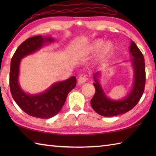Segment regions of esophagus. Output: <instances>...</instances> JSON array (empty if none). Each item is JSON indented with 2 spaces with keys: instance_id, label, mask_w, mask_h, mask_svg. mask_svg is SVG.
I'll return each mask as SVG.
<instances>
[{
  "instance_id": "34e87169",
  "label": "esophagus",
  "mask_w": 156,
  "mask_h": 156,
  "mask_svg": "<svg viewBox=\"0 0 156 156\" xmlns=\"http://www.w3.org/2000/svg\"><path fill=\"white\" fill-rule=\"evenodd\" d=\"M87 80V75L82 74L80 76H79V78L78 79V84H83L85 83Z\"/></svg>"
}]
</instances>
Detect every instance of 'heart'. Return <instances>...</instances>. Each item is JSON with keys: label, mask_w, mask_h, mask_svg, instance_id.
<instances>
[{"label": "heart", "mask_w": 156, "mask_h": 156, "mask_svg": "<svg viewBox=\"0 0 156 156\" xmlns=\"http://www.w3.org/2000/svg\"><path fill=\"white\" fill-rule=\"evenodd\" d=\"M115 44L111 41L104 43L101 39H97L92 42L89 48L90 52H95L99 50V56L101 58H105L111 55L115 51Z\"/></svg>", "instance_id": "b5f03b06"}]
</instances>
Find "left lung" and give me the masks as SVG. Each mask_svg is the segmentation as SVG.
Here are the masks:
<instances>
[{
  "label": "left lung",
  "mask_w": 156,
  "mask_h": 156,
  "mask_svg": "<svg viewBox=\"0 0 156 156\" xmlns=\"http://www.w3.org/2000/svg\"><path fill=\"white\" fill-rule=\"evenodd\" d=\"M131 54V62L133 69V84L131 90L122 100H111L108 98L99 82L98 78L101 72H96L93 78V83L96 91L90 101L92 108L98 114L104 117H114L124 114L131 110L143 95L145 84V68L144 57L135 42L131 41L129 47Z\"/></svg>",
  "instance_id": "8db88e82"
}]
</instances>
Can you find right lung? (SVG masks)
<instances>
[{
  "mask_svg": "<svg viewBox=\"0 0 156 156\" xmlns=\"http://www.w3.org/2000/svg\"><path fill=\"white\" fill-rule=\"evenodd\" d=\"M54 40L51 37L41 35L29 38L19 46L11 59L9 84L12 97L23 111L34 117L49 119L57 115L64 106L68 93L76 85V77L72 76L64 81L55 82L38 94L26 93L20 87L19 76L21 59Z\"/></svg>",
  "mask_w": 156,
  "mask_h": 156,
  "instance_id": "add662e5",
  "label": "right lung"
}]
</instances>
